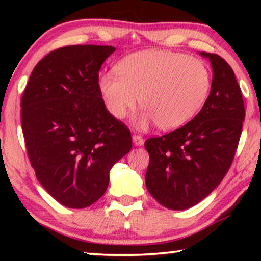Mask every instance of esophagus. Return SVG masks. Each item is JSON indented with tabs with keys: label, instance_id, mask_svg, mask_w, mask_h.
Listing matches in <instances>:
<instances>
[{
	"label": "esophagus",
	"instance_id": "1",
	"mask_svg": "<svg viewBox=\"0 0 261 261\" xmlns=\"http://www.w3.org/2000/svg\"><path fill=\"white\" fill-rule=\"evenodd\" d=\"M132 140H133V144L135 146H142V145H144V142H145L144 139H142L140 135H137V134L132 135Z\"/></svg>",
	"mask_w": 261,
	"mask_h": 261
}]
</instances>
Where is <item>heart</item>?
I'll return each mask as SVG.
<instances>
[{
  "label": "heart",
  "instance_id": "b5f03b06",
  "mask_svg": "<svg viewBox=\"0 0 261 261\" xmlns=\"http://www.w3.org/2000/svg\"><path fill=\"white\" fill-rule=\"evenodd\" d=\"M114 71L98 77L102 101L110 115L122 120L135 109L139 97L144 109L137 120L139 129L152 122L165 130L181 127L204 106L212 85L202 60L169 51L133 53Z\"/></svg>",
  "mask_w": 261,
  "mask_h": 261
}]
</instances>
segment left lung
I'll list each match as a JSON object with an SVG mask.
<instances>
[{
  "instance_id": "8db88e82",
  "label": "left lung",
  "mask_w": 261,
  "mask_h": 261,
  "mask_svg": "<svg viewBox=\"0 0 261 261\" xmlns=\"http://www.w3.org/2000/svg\"><path fill=\"white\" fill-rule=\"evenodd\" d=\"M199 55L213 67L210 94L201 112L185 126L145 142L149 154L146 187L171 210L191 208L222 181L245 120L244 99L229 64L213 53Z\"/></svg>"
}]
</instances>
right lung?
I'll list each match as a JSON object with an SVG mask.
<instances>
[{"instance_id": "obj_1", "label": "right lung", "mask_w": 261, "mask_h": 261, "mask_svg": "<svg viewBox=\"0 0 261 261\" xmlns=\"http://www.w3.org/2000/svg\"><path fill=\"white\" fill-rule=\"evenodd\" d=\"M113 46L72 45L44 57L21 99V124L38 180L60 204L91 205L132 148L128 128L106 109L98 71Z\"/></svg>"}]
</instances>
